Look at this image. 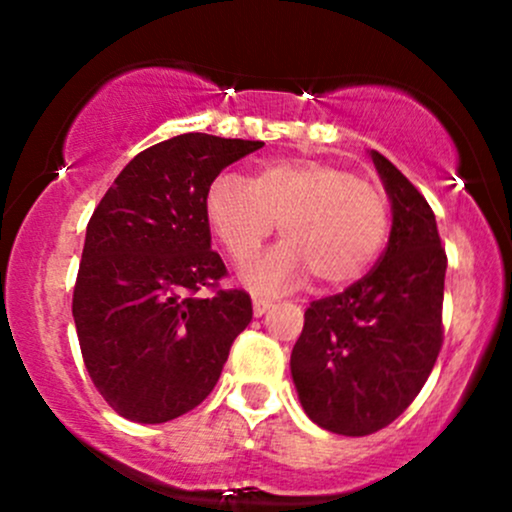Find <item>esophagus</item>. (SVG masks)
Returning a JSON list of instances; mask_svg holds the SVG:
<instances>
[{
	"label": "esophagus",
	"mask_w": 512,
	"mask_h": 512,
	"mask_svg": "<svg viewBox=\"0 0 512 512\" xmlns=\"http://www.w3.org/2000/svg\"><path fill=\"white\" fill-rule=\"evenodd\" d=\"M269 308H272V298H264V296H255V298H252V313H255L257 317L267 313Z\"/></svg>",
	"instance_id": "34e87169"
}]
</instances>
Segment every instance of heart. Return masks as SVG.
<instances>
[{
	"label": "heart",
	"mask_w": 512,
	"mask_h": 512,
	"mask_svg": "<svg viewBox=\"0 0 512 512\" xmlns=\"http://www.w3.org/2000/svg\"><path fill=\"white\" fill-rule=\"evenodd\" d=\"M204 214L238 264L250 262L279 223L286 243L248 272L260 286L284 284L308 269L322 286L351 284L375 262L390 226L387 197L375 182L313 158L264 163L250 182L216 175Z\"/></svg>",
	"instance_id": "heart-1"
}]
</instances>
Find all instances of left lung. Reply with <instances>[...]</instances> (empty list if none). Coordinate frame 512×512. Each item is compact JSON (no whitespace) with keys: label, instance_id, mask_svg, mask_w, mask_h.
<instances>
[{"label":"left lung","instance_id":"obj_1","mask_svg":"<svg viewBox=\"0 0 512 512\" xmlns=\"http://www.w3.org/2000/svg\"><path fill=\"white\" fill-rule=\"evenodd\" d=\"M392 199L380 262L349 289L305 308L291 375L305 414L339 436H370L414 402L443 346L448 255L426 197L378 151Z\"/></svg>","mask_w":512,"mask_h":512}]
</instances>
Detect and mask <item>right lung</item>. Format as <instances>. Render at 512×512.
Masks as SVG:
<instances>
[{
	"label": "right lung",
	"mask_w": 512,
	"mask_h": 512,
	"mask_svg": "<svg viewBox=\"0 0 512 512\" xmlns=\"http://www.w3.org/2000/svg\"><path fill=\"white\" fill-rule=\"evenodd\" d=\"M262 142L202 132L127 163L86 228L72 313L93 385L117 414L163 424L214 390L252 320L243 289H223L204 197L223 168ZM209 290V297H199Z\"/></svg>",
	"instance_id": "obj_1"
}]
</instances>
